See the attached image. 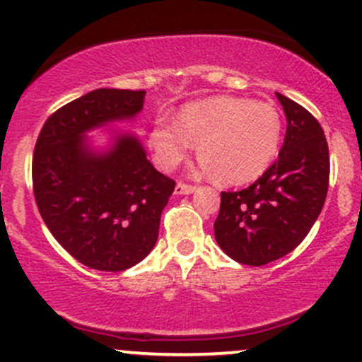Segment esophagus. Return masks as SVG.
I'll list each match as a JSON object with an SVG mask.
<instances>
[{
  "label": "esophagus",
  "mask_w": 362,
  "mask_h": 362,
  "mask_svg": "<svg viewBox=\"0 0 362 362\" xmlns=\"http://www.w3.org/2000/svg\"><path fill=\"white\" fill-rule=\"evenodd\" d=\"M194 190H195V187L190 185V184H185V182H178L177 187H175V194H178V195L192 194Z\"/></svg>",
  "instance_id": "esophagus-1"
}]
</instances>
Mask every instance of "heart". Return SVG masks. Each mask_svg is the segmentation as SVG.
<instances>
[{
	"mask_svg": "<svg viewBox=\"0 0 362 362\" xmlns=\"http://www.w3.org/2000/svg\"><path fill=\"white\" fill-rule=\"evenodd\" d=\"M282 117L267 102L242 97H211L182 107L175 122L158 115L148 144L161 170L177 168L197 144L202 168L223 184L259 178L276 160Z\"/></svg>",
	"mask_w": 362,
	"mask_h": 362,
	"instance_id": "heart-1",
	"label": "heart"
}]
</instances>
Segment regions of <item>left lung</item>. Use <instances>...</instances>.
<instances>
[{
  "instance_id": "left-lung-1",
  "label": "left lung",
  "mask_w": 362,
  "mask_h": 362,
  "mask_svg": "<svg viewBox=\"0 0 362 362\" xmlns=\"http://www.w3.org/2000/svg\"><path fill=\"white\" fill-rule=\"evenodd\" d=\"M288 127L279 158L250 187L221 192L214 236L245 265L288 255L310 233L325 204L330 156L323 129L300 103L276 93Z\"/></svg>"
}]
</instances>
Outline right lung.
I'll use <instances>...</instances> for the list:
<instances>
[{"instance_id": "add662e5", "label": "right lung", "mask_w": 362, "mask_h": 362, "mask_svg": "<svg viewBox=\"0 0 362 362\" xmlns=\"http://www.w3.org/2000/svg\"><path fill=\"white\" fill-rule=\"evenodd\" d=\"M144 95L90 91L54 112L35 143L32 184L45 226L69 255L97 271H126L153 250L161 211L175 189L134 136H119L102 155L83 138L93 127L134 117Z\"/></svg>"}]
</instances>
